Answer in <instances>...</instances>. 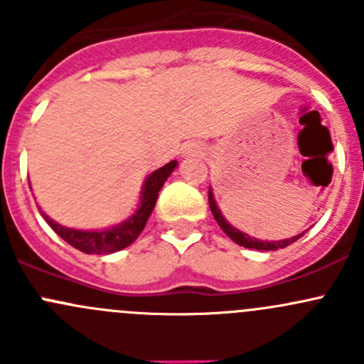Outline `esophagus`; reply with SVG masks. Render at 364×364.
Masks as SVG:
<instances>
[{
  "instance_id": "34e87169",
  "label": "esophagus",
  "mask_w": 364,
  "mask_h": 364,
  "mask_svg": "<svg viewBox=\"0 0 364 364\" xmlns=\"http://www.w3.org/2000/svg\"><path fill=\"white\" fill-rule=\"evenodd\" d=\"M200 146L199 144H190L188 148L185 149V155H197V153H200Z\"/></svg>"
}]
</instances>
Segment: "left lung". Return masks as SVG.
<instances>
[{"instance_id": "left-lung-1", "label": "left lung", "mask_w": 364, "mask_h": 364, "mask_svg": "<svg viewBox=\"0 0 364 364\" xmlns=\"http://www.w3.org/2000/svg\"><path fill=\"white\" fill-rule=\"evenodd\" d=\"M208 199H209V208H211V213H213V216H215L216 222H218L220 229H222L223 232H225L227 236H229L230 240L234 241V243L240 245V247L250 248V250H259V252H273V250H280V248L289 247V245L294 243V241L299 240V237L304 234V232H301V234H297V236L289 237V240H280V241H262V240H257V237L248 236L247 232H243V230L236 229V227H232L229 222H227L225 216H223L222 211H220L218 204H216L215 193H213L211 186H209Z\"/></svg>"}]
</instances>
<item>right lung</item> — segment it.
Returning a JSON list of instances; mask_svg holds the SVG:
<instances>
[{"label": "right lung", "mask_w": 364, "mask_h": 364, "mask_svg": "<svg viewBox=\"0 0 364 364\" xmlns=\"http://www.w3.org/2000/svg\"><path fill=\"white\" fill-rule=\"evenodd\" d=\"M178 167V161L172 160L168 161L164 167L153 171L148 178L144 179L141 188V199H139V205L127 220L116 223V225L107 227V229H95V230H82V229H72V227H65L61 223L54 222L53 218L46 215L43 211L42 216L46 218V222L53 227L54 232L61 237V240L67 241L68 245H72L77 250L87 253H97V255H107V253L119 252L123 248L130 247L135 240L139 237V234L142 232V229L146 227L149 215L155 209L156 199H159V192L164 186V183L167 181L168 176L174 172V168ZM31 188V186H29ZM40 209V208H38Z\"/></svg>", "instance_id": "1"}]
</instances>
